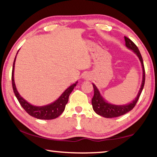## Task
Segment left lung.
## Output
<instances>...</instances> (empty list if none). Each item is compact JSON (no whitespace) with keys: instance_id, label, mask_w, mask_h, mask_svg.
Wrapping results in <instances>:
<instances>
[{"instance_id":"8db88e82","label":"left lung","mask_w":157,"mask_h":157,"mask_svg":"<svg viewBox=\"0 0 157 157\" xmlns=\"http://www.w3.org/2000/svg\"><path fill=\"white\" fill-rule=\"evenodd\" d=\"M124 41H125L126 46L128 48L132 50L133 51L136 53L138 57L139 58L140 63H141L143 73L142 84L141 86H140L139 94H138L137 97L132 102L127 105H113L110 104V103L105 102V100L103 99V98L102 96H101L97 87L95 86V84H93V86H94V97H93L91 101L93 109H94L95 112L98 113V115L105 117V118H115V117L123 116L124 114H125L126 113L131 111L132 109L135 107V105H136L140 95V94H141V92L143 91V87H144L145 73L144 64H143V61L141 55H140L139 50L136 46V44H135L131 39L127 38V36H124Z\"/></svg>"}]
</instances>
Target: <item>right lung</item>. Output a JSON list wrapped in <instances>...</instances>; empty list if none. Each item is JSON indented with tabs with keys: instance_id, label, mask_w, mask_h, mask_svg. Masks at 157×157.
Segmentation results:
<instances>
[{
	"instance_id": "1",
	"label": "right lung",
	"mask_w": 157,
	"mask_h": 157,
	"mask_svg": "<svg viewBox=\"0 0 157 157\" xmlns=\"http://www.w3.org/2000/svg\"><path fill=\"white\" fill-rule=\"evenodd\" d=\"M17 57V56H16ZM16 57L13 63V68L12 72V88L14 91V94L17 97V100L19 102L20 105H21L25 111L27 112L29 115L34 117V118L38 119H42V120H51L57 118L61 114L63 113L64 111L66 105L67 104L68 101V98L70 95L71 93L72 92L73 89L76 86L77 82L73 85H71L70 87L66 90L63 93L62 95L58 98V99L48 105L43 106V107H35L30 105L28 103L27 101H25L23 98L21 96L18 94L17 88H16L14 80V64H15Z\"/></svg>"
}]
</instances>
